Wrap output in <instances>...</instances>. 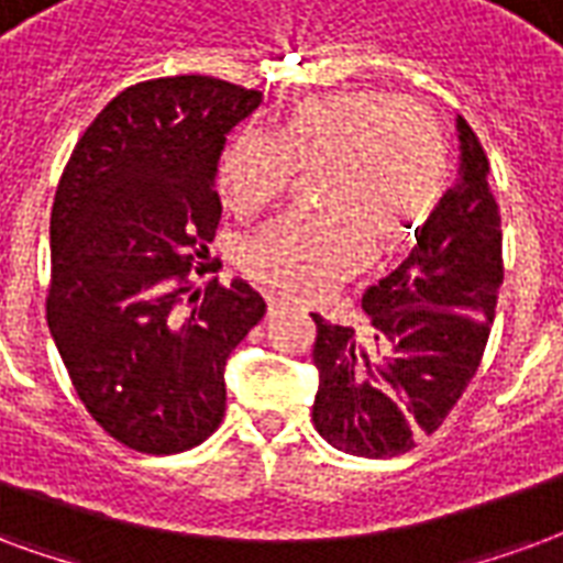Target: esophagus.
<instances>
[{
	"instance_id": "obj_1",
	"label": "esophagus",
	"mask_w": 563,
	"mask_h": 563,
	"mask_svg": "<svg viewBox=\"0 0 563 563\" xmlns=\"http://www.w3.org/2000/svg\"><path fill=\"white\" fill-rule=\"evenodd\" d=\"M294 302L287 297H266V309H269V314H278V311L290 309Z\"/></svg>"
}]
</instances>
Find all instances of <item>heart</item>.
Here are the masks:
<instances>
[{"instance_id":"heart-1","label":"heart","mask_w":563,"mask_h":563,"mask_svg":"<svg viewBox=\"0 0 563 563\" xmlns=\"http://www.w3.org/2000/svg\"><path fill=\"white\" fill-rule=\"evenodd\" d=\"M314 212L273 221L245 242V273L294 297H314L372 252L411 240L441 203L450 146L441 119L413 98L323 92L297 101L266 137L240 134L219 164L236 216L276 200L287 174H311Z\"/></svg>"}]
</instances>
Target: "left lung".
Segmentation results:
<instances>
[{
    "label": "left lung",
    "mask_w": 563,
    "mask_h": 563,
    "mask_svg": "<svg viewBox=\"0 0 563 563\" xmlns=\"http://www.w3.org/2000/svg\"><path fill=\"white\" fill-rule=\"evenodd\" d=\"M462 176L417 233L399 269L363 294L368 330L323 321L311 360L318 396L311 422L327 444L389 459L432 434L477 375L504 282L500 212L489 158L459 117Z\"/></svg>",
    "instance_id": "obj_1"
}]
</instances>
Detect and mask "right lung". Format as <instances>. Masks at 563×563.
Listing matches in <instances>:
<instances>
[{"label":"right lung","instance_id":"1","mask_svg":"<svg viewBox=\"0 0 563 563\" xmlns=\"http://www.w3.org/2000/svg\"><path fill=\"white\" fill-rule=\"evenodd\" d=\"M264 96L179 74L122 89L74 146L51 216L47 327L89 417L129 450L174 455L224 417V363L264 299L219 269V158Z\"/></svg>","mask_w":563,"mask_h":563}]
</instances>
